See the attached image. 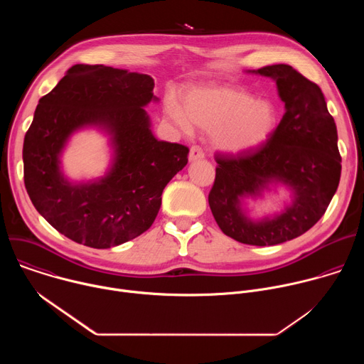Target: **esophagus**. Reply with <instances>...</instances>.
I'll return each instance as SVG.
<instances>
[{
  "label": "esophagus",
  "mask_w": 364,
  "mask_h": 364,
  "mask_svg": "<svg viewBox=\"0 0 364 364\" xmlns=\"http://www.w3.org/2000/svg\"><path fill=\"white\" fill-rule=\"evenodd\" d=\"M204 159V152L198 148V146H191L190 152H188V160L190 163H194L197 160H203Z\"/></svg>",
  "instance_id": "1"
}]
</instances>
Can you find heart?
<instances>
[{
    "mask_svg": "<svg viewBox=\"0 0 364 364\" xmlns=\"http://www.w3.org/2000/svg\"><path fill=\"white\" fill-rule=\"evenodd\" d=\"M166 112L186 134L193 131V125L212 132L213 145L232 155L262 148L278 125V109L269 99H255L232 86L190 87L184 93L183 105L167 99Z\"/></svg>",
    "mask_w": 364,
    "mask_h": 364,
    "instance_id": "1",
    "label": "heart"
}]
</instances>
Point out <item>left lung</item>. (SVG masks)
Listing matches in <instances>:
<instances>
[{
	"instance_id": "8db88e82",
	"label": "left lung",
	"mask_w": 364,
	"mask_h": 364,
	"mask_svg": "<svg viewBox=\"0 0 364 364\" xmlns=\"http://www.w3.org/2000/svg\"><path fill=\"white\" fill-rule=\"evenodd\" d=\"M246 73L272 79L285 112L257 152L239 159L218 157L209 204L229 237L272 246L301 236L326 213L341 174L337 127L321 89L294 68L274 65ZM281 186L290 194L282 209L255 218L248 201L277 193Z\"/></svg>"
}]
</instances>
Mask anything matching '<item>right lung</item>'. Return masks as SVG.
Instances as JSON below:
<instances>
[{
  "label": "right lung",
  "instance_id": "right-lung-1",
  "mask_svg": "<svg viewBox=\"0 0 364 364\" xmlns=\"http://www.w3.org/2000/svg\"><path fill=\"white\" fill-rule=\"evenodd\" d=\"M160 99L149 75L76 65L38 100L24 136V184L36 210L76 243L108 249L151 228L161 194L181 171L188 148L155 138L145 108ZM95 129L109 139L103 176L72 181L63 168L71 136Z\"/></svg>",
  "mask_w": 364,
  "mask_h": 364
}]
</instances>
